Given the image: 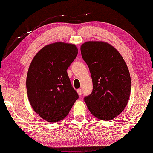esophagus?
<instances>
[{
  "label": "esophagus",
  "mask_w": 153,
  "mask_h": 153,
  "mask_svg": "<svg viewBox=\"0 0 153 153\" xmlns=\"http://www.w3.org/2000/svg\"><path fill=\"white\" fill-rule=\"evenodd\" d=\"M77 94H78L79 96L82 95V89H80V88H79V89H77Z\"/></svg>",
  "instance_id": "34e87169"
}]
</instances>
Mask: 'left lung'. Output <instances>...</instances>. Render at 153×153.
<instances>
[{
  "instance_id": "1",
  "label": "left lung",
  "mask_w": 153,
  "mask_h": 153,
  "mask_svg": "<svg viewBox=\"0 0 153 153\" xmlns=\"http://www.w3.org/2000/svg\"><path fill=\"white\" fill-rule=\"evenodd\" d=\"M80 50L93 85L84 101L94 117L112 120L122 112L129 99L131 77L127 65L118 51L107 42L89 41Z\"/></svg>"
}]
</instances>
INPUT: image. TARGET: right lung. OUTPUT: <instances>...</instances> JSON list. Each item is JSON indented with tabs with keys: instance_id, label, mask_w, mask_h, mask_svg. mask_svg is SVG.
I'll use <instances>...</instances> for the list:
<instances>
[{
	"instance_id": "1",
	"label": "right lung",
	"mask_w": 153,
	"mask_h": 153,
	"mask_svg": "<svg viewBox=\"0 0 153 153\" xmlns=\"http://www.w3.org/2000/svg\"><path fill=\"white\" fill-rule=\"evenodd\" d=\"M77 53L75 44L50 43L39 51L29 66L26 77L29 102L48 122L64 119L78 99L67 72Z\"/></svg>"
}]
</instances>
